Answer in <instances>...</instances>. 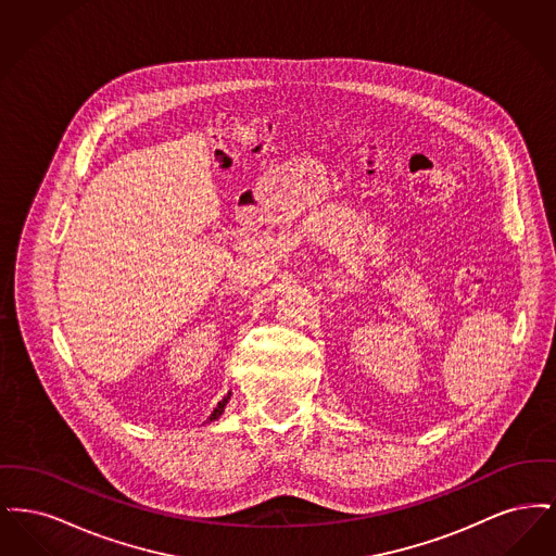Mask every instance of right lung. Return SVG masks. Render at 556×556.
Wrapping results in <instances>:
<instances>
[{"label": "right lung", "instance_id": "1", "mask_svg": "<svg viewBox=\"0 0 556 556\" xmlns=\"http://www.w3.org/2000/svg\"><path fill=\"white\" fill-rule=\"evenodd\" d=\"M229 397H231V392H229V394H227V396L223 397V400H220V402H218V406H216V408H214V413H212L211 419H208V421H214V419H218V417H220V415H223V410H225V406H227V402H229Z\"/></svg>", "mask_w": 556, "mask_h": 556}]
</instances>
